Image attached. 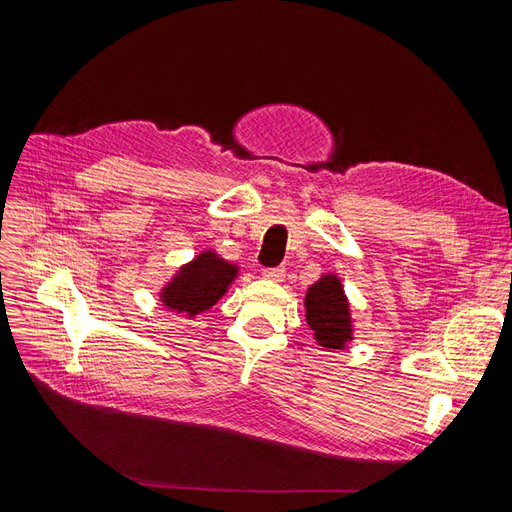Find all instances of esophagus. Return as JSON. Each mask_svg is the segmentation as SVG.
<instances>
[{
    "mask_svg": "<svg viewBox=\"0 0 512 512\" xmlns=\"http://www.w3.org/2000/svg\"><path fill=\"white\" fill-rule=\"evenodd\" d=\"M262 277L269 279V281H283L285 269H281V266H273V269H262Z\"/></svg>",
    "mask_w": 512,
    "mask_h": 512,
    "instance_id": "obj_1",
    "label": "esophagus"
}]
</instances>
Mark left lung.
<instances>
[{"label": "left lung", "mask_w": 512, "mask_h": 512, "mask_svg": "<svg viewBox=\"0 0 512 512\" xmlns=\"http://www.w3.org/2000/svg\"><path fill=\"white\" fill-rule=\"evenodd\" d=\"M304 306L306 321L321 346L342 350L348 339H352L348 300L335 275H325L321 281L310 285Z\"/></svg>", "instance_id": "8db88e82"}]
</instances>
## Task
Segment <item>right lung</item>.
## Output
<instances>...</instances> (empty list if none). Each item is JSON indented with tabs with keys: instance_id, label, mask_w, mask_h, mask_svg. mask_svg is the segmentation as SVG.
I'll return each mask as SVG.
<instances>
[{
	"instance_id": "right-lung-1",
	"label": "right lung",
	"mask_w": 512,
	"mask_h": 512,
	"mask_svg": "<svg viewBox=\"0 0 512 512\" xmlns=\"http://www.w3.org/2000/svg\"><path fill=\"white\" fill-rule=\"evenodd\" d=\"M235 275V264L225 262L214 252H204L185 264L179 275L162 289V304L173 312H187L189 316L204 312L225 296Z\"/></svg>"
}]
</instances>
